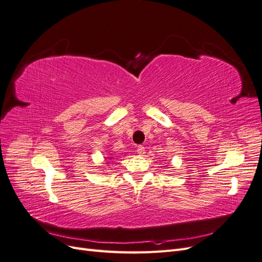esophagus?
Wrapping results in <instances>:
<instances>
[{
  "instance_id": "1",
  "label": "esophagus",
  "mask_w": 262,
  "mask_h": 262,
  "mask_svg": "<svg viewBox=\"0 0 262 262\" xmlns=\"http://www.w3.org/2000/svg\"><path fill=\"white\" fill-rule=\"evenodd\" d=\"M137 152H138V154L139 155H144L145 154V148H144V146H142V145H139L138 146V148H137Z\"/></svg>"
}]
</instances>
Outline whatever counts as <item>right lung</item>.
I'll return each mask as SVG.
<instances>
[{
  "label": "right lung",
  "instance_id": "1",
  "mask_svg": "<svg viewBox=\"0 0 262 262\" xmlns=\"http://www.w3.org/2000/svg\"><path fill=\"white\" fill-rule=\"evenodd\" d=\"M107 158H108V160H109V161H110V160H113V158H112V157H110V156H109V157H107Z\"/></svg>",
  "mask_w": 262,
  "mask_h": 262
}]
</instances>
